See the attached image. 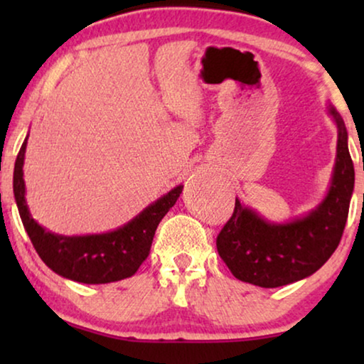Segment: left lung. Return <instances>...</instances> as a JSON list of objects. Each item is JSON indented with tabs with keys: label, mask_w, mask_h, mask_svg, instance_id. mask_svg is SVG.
Masks as SVG:
<instances>
[{
	"label": "left lung",
	"mask_w": 364,
	"mask_h": 364,
	"mask_svg": "<svg viewBox=\"0 0 364 364\" xmlns=\"http://www.w3.org/2000/svg\"><path fill=\"white\" fill-rule=\"evenodd\" d=\"M338 127L336 162L326 197L308 215L272 223L235 198L232 217L217 235L218 255L233 277L262 288H277L310 277L333 255L345 230L355 167L345 122L328 107Z\"/></svg>",
	"instance_id": "obj_1"
}]
</instances>
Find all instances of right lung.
<instances>
[{
  "instance_id": "obj_1",
  "label": "right lung",
  "mask_w": 364,
  "mask_h": 364,
  "mask_svg": "<svg viewBox=\"0 0 364 364\" xmlns=\"http://www.w3.org/2000/svg\"><path fill=\"white\" fill-rule=\"evenodd\" d=\"M26 141L28 137L24 139L14 162L13 192L23 225L41 260L58 275L87 285L119 282L132 277L149 257L157 225L181 197L183 186L173 187L117 230L99 235H56L34 220L24 198L26 187L23 164Z\"/></svg>"
}]
</instances>
